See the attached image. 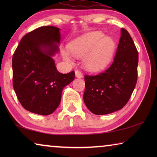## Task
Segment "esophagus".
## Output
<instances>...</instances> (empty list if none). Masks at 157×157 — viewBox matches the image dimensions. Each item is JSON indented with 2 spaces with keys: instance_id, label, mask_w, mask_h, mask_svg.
I'll list each match as a JSON object with an SVG mask.
<instances>
[{
  "instance_id": "esophagus-1",
  "label": "esophagus",
  "mask_w": 157,
  "mask_h": 157,
  "mask_svg": "<svg viewBox=\"0 0 157 157\" xmlns=\"http://www.w3.org/2000/svg\"><path fill=\"white\" fill-rule=\"evenodd\" d=\"M75 76H76V78H83V75H82V73L80 72V71H75Z\"/></svg>"
}]
</instances>
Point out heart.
I'll return each instance as SVG.
<instances>
[{"label": "heart", "mask_w": 157, "mask_h": 157, "mask_svg": "<svg viewBox=\"0 0 157 157\" xmlns=\"http://www.w3.org/2000/svg\"><path fill=\"white\" fill-rule=\"evenodd\" d=\"M68 50L73 56L82 59V65L86 71L97 72L109 64L115 51V42L100 31L91 32L71 41ZM66 62L73 63V58L68 50H63Z\"/></svg>", "instance_id": "b5f03b06"}]
</instances>
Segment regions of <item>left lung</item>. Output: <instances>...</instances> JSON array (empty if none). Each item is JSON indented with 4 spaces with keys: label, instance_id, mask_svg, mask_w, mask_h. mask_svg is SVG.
Instances as JSON below:
<instances>
[{
    "label": "left lung",
    "instance_id": "left-lung-1",
    "mask_svg": "<svg viewBox=\"0 0 157 157\" xmlns=\"http://www.w3.org/2000/svg\"><path fill=\"white\" fill-rule=\"evenodd\" d=\"M121 34L110 67L98 75L84 76V102L96 115L121 109L129 101L136 84L139 54L128 32L121 28Z\"/></svg>",
    "mask_w": 157,
    "mask_h": 157
}]
</instances>
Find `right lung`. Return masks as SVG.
<instances>
[{"instance_id":"right-lung-1","label":"right lung","mask_w":157,"mask_h":157,"mask_svg":"<svg viewBox=\"0 0 157 157\" xmlns=\"http://www.w3.org/2000/svg\"><path fill=\"white\" fill-rule=\"evenodd\" d=\"M60 29L43 26L21 39L12 57L13 87L26 110L50 115L59 105L63 89L75 72L59 73L53 57L59 52Z\"/></svg>"}]
</instances>
